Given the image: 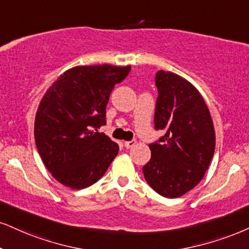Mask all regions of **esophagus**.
Instances as JSON below:
<instances>
[{
	"instance_id": "obj_1",
	"label": "esophagus",
	"mask_w": 249,
	"mask_h": 249,
	"mask_svg": "<svg viewBox=\"0 0 249 249\" xmlns=\"http://www.w3.org/2000/svg\"><path fill=\"white\" fill-rule=\"evenodd\" d=\"M135 144H136V141H128V142H124V146L127 149H130L135 146Z\"/></svg>"
}]
</instances>
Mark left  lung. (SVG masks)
I'll return each mask as SVG.
<instances>
[{
	"label": "left lung",
	"mask_w": 249,
	"mask_h": 249,
	"mask_svg": "<svg viewBox=\"0 0 249 249\" xmlns=\"http://www.w3.org/2000/svg\"><path fill=\"white\" fill-rule=\"evenodd\" d=\"M156 129H165L160 143L150 144L151 159L143 166L146 182L159 195L176 198L197 186L213 157L216 135L209 108L186 78L159 70Z\"/></svg>",
	"instance_id": "left-lung-1"
}]
</instances>
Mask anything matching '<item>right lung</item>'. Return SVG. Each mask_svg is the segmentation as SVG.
Here are the masks:
<instances>
[{
	"instance_id": "1",
	"label": "right lung",
	"mask_w": 249,
	"mask_h": 249,
	"mask_svg": "<svg viewBox=\"0 0 249 249\" xmlns=\"http://www.w3.org/2000/svg\"><path fill=\"white\" fill-rule=\"evenodd\" d=\"M130 66H77L57 77L40 101L35 139L52 177L71 189L93 185L116 157L119 145L98 133L116 83Z\"/></svg>"
}]
</instances>
